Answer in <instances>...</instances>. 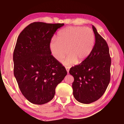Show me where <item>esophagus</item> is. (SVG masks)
I'll use <instances>...</instances> for the list:
<instances>
[{"label":"esophagus","instance_id":"obj_1","mask_svg":"<svg viewBox=\"0 0 124 124\" xmlns=\"http://www.w3.org/2000/svg\"><path fill=\"white\" fill-rule=\"evenodd\" d=\"M66 70H67V73H69V70H70V67H66Z\"/></svg>","mask_w":124,"mask_h":124}]
</instances>
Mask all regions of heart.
<instances>
[{
	"instance_id": "1",
	"label": "heart",
	"mask_w": 124,
	"mask_h": 124,
	"mask_svg": "<svg viewBox=\"0 0 124 124\" xmlns=\"http://www.w3.org/2000/svg\"><path fill=\"white\" fill-rule=\"evenodd\" d=\"M95 34L89 27H69L61 31L58 39L54 38L50 44V49L56 60L61 61L70 54L63 63L67 66L81 63L91 54L95 45Z\"/></svg>"
}]
</instances>
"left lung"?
I'll use <instances>...</instances> for the list:
<instances>
[{
	"label": "left lung",
	"instance_id": "obj_1",
	"mask_svg": "<svg viewBox=\"0 0 124 124\" xmlns=\"http://www.w3.org/2000/svg\"><path fill=\"white\" fill-rule=\"evenodd\" d=\"M95 44L89 57L72 67L70 73L74 77L73 95L78 101L89 104L102 97L110 80L111 57L106 41L95 27Z\"/></svg>",
	"mask_w": 124,
	"mask_h": 124
}]
</instances>
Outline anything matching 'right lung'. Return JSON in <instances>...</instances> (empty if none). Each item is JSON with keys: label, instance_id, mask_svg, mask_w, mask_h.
I'll return each mask as SVG.
<instances>
[{"label": "right lung", "instance_id": "obj_1", "mask_svg": "<svg viewBox=\"0 0 124 124\" xmlns=\"http://www.w3.org/2000/svg\"><path fill=\"white\" fill-rule=\"evenodd\" d=\"M64 23L35 22L23 30L15 47L14 74L22 95L33 104L50 101L67 70L51 54L50 44Z\"/></svg>", "mask_w": 124, "mask_h": 124}]
</instances>
